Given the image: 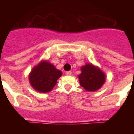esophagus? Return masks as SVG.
I'll return each mask as SVG.
<instances>
[{
    "label": "esophagus",
    "instance_id": "obj_1",
    "mask_svg": "<svg viewBox=\"0 0 134 134\" xmlns=\"http://www.w3.org/2000/svg\"><path fill=\"white\" fill-rule=\"evenodd\" d=\"M65 74L67 76H70L71 74V71H66V73H65Z\"/></svg>",
    "mask_w": 134,
    "mask_h": 134
}]
</instances>
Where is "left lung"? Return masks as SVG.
Returning a JSON list of instances; mask_svg holds the SVG:
<instances>
[{
    "label": "left lung",
    "instance_id": "obj_1",
    "mask_svg": "<svg viewBox=\"0 0 134 134\" xmlns=\"http://www.w3.org/2000/svg\"><path fill=\"white\" fill-rule=\"evenodd\" d=\"M81 73L78 76L80 85L88 92H94L102 88L106 81V75L99 67L86 63L81 67Z\"/></svg>",
    "mask_w": 134,
    "mask_h": 134
}]
</instances>
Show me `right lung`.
<instances>
[{
	"label": "right lung",
	"mask_w": 134,
	"mask_h": 134,
	"mask_svg": "<svg viewBox=\"0 0 134 134\" xmlns=\"http://www.w3.org/2000/svg\"><path fill=\"white\" fill-rule=\"evenodd\" d=\"M62 74L60 70L48 60H44L32 68L28 79L33 89L41 93H46L52 90Z\"/></svg>",
	"instance_id": "obj_1"
}]
</instances>
